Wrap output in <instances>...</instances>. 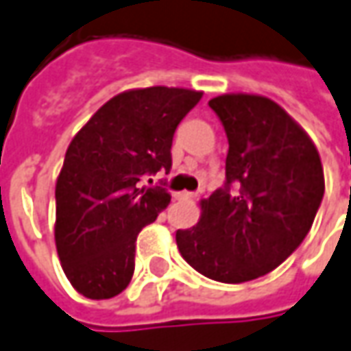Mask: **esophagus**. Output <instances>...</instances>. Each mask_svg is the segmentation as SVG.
Returning <instances> with one entry per match:
<instances>
[{"instance_id":"34e87169","label":"esophagus","mask_w":351,"mask_h":351,"mask_svg":"<svg viewBox=\"0 0 351 351\" xmlns=\"http://www.w3.org/2000/svg\"><path fill=\"white\" fill-rule=\"evenodd\" d=\"M194 196H196L194 192H186V191H184V192H176V194H175L176 200H192Z\"/></svg>"}]
</instances>
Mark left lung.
I'll return each instance as SVG.
<instances>
[{
	"mask_svg": "<svg viewBox=\"0 0 351 351\" xmlns=\"http://www.w3.org/2000/svg\"><path fill=\"white\" fill-rule=\"evenodd\" d=\"M208 106L228 135L226 182L200 202V221L176 232V245L208 279L252 281L281 265L311 232L324 196L322 162L273 99L223 94Z\"/></svg>",
	"mask_w": 351,
	"mask_h": 351,
	"instance_id": "8db88e82",
	"label": "left lung"
}]
</instances>
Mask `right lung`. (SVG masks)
I'll return each instance as SVG.
<instances>
[{
	"label": "right lung",
	"mask_w": 351,
	"mask_h": 351,
	"mask_svg": "<svg viewBox=\"0 0 351 351\" xmlns=\"http://www.w3.org/2000/svg\"><path fill=\"white\" fill-rule=\"evenodd\" d=\"M200 98L184 88L130 90L106 101L72 139L54 191V241L80 295L112 298L130 285L135 239L171 202L162 186H137L171 171L176 128Z\"/></svg>",
	"instance_id": "obj_1"
}]
</instances>
